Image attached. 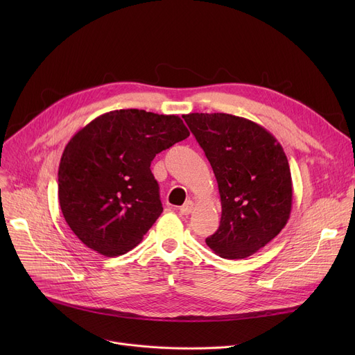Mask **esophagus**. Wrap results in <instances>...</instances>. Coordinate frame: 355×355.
Returning <instances> with one entry per match:
<instances>
[{
    "label": "esophagus",
    "mask_w": 355,
    "mask_h": 355,
    "mask_svg": "<svg viewBox=\"0 0 355 355\" xmlns=\"http://www.w3.org/2000/svg\"><path fill=\"white\" fill-rule=\"evenodd\" d=\"M193 209H194V202L187 201V202H184V206L180 207V213L184 214V216H189L193 211Z\"/></svg>",
    "instance_id": "obj_1"
}]
</instances>
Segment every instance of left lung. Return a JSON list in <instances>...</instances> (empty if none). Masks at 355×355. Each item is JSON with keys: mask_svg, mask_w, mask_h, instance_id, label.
<instances>
[{"mask_svg": "<svg viewBox=\"0 0 355 355\" xmlns=\"http://www.w3.org/2000/svg\"><path fill=\"white\" fill-rule=\"evenodd\" d=\"M210 161L221 218L206 239L220 257L245 259L265 248L292 210V178L282 145L263 126L229 114L182 115Z\"/></svg>", "mask_w": 355, "mask_h": 355, "instance_id": "1", "label": "left lung"}]
</instances>
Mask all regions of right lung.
<instances>
[{
  "label": "right lung",
  "mask_w": 355,
  "mask_h": 355,
  "mask_svg": "<svg viewBox=\"0 0 355 355\" xmlns=\"http://www.w3.org/2000/svg\"><path fill=\"white\" fill-rule=\"evenodd\" d=\"M189 135L177 115L121 109L71 137L59 165V201L83 245L107 257L139 245L162 213L151 161Z\"/></svg>",
  "instance_id": "add662e5"
}]
</instances>
